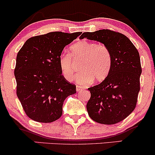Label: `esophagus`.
Listing matches in <instances>:
<instances>
[{
  "mask_svg": "<svg viewBox=\"0 0 155 155\" xmlns=\"http://www.w3.org/2000/svg\"><path fill=\"white\" fill-rule=\"evenodd\" d=\"M84 89V87H81V86H79V85H76V91H81V90H83Z\"/></svg>",
  "mask_w": 155,
  "mask_h": 155,
  "instance_id": "esophagus-1",
  "label": "esophagus"
}]
</instances>
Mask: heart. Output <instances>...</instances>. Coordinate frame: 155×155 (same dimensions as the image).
<instances>
[{
  "mask_svg": "<svg viewBox=\"0 0 155 155\" xmlns=\"http://www.w3.org/2000/svg\"><path fill=\"white\" fill-rule=\"evenodd\" d=\"M70 54H62L59 57V65L62 76L68 81L74 79L76 62L81 60V71L76 80L82 84L104 80L113 64V57L109 48L102 43L81 40L70 48Z\"/></svg>",
  "mask_w": 155,
  "mask_h": 155,
  "instance_id": "obj_1",
  "label": "heart"
}]
</instances>
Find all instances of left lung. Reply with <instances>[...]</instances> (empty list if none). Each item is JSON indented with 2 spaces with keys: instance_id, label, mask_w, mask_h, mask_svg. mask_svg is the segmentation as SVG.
I'll list each match as a JSON object with an SVG mask.
<instances>
[{
  "instance_id": "8db88e82",
  "label": "left lung",
  "mask_w": 155,
  "mask_h": 155,
  "mask_svg": "<svg viewBox=\"0 0 155 155\" xmlns=\"http://www.w3.org/2000/svg\"><path fill=\"white\" fill-rule=\"evenodd\" d=\"M80 39L96 40L109 48L113 57L110 74L102 82L88 88V115L97 123L115 124L135 110L140 91L141 68L138 51L124 35L109 29L84 32Z\"/></svg>"
}]
</instances>
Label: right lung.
<instances>
[{"instance_id": "add662e5", "label": "right lung", "mask_w": 155, "mask_h": 155, "mask_svg": "<svg viewBox=\"0 0 155 155\" xmlns=\"http://www.w3.org/2000/svg\"><path fill=\"white\" fill-rule=\"evenodd\" d=\"M81 34L54 31L32 37L18 53L17 96L26 115L33 120H57L62 116L64 99L76 93V85L62 75L59 57L64 48Z\"/></svg>"}]
</instances>
